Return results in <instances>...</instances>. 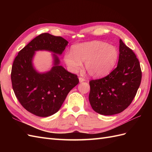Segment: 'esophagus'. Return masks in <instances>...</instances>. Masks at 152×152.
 Instances as JSON below:
<instances>
[{
    "mask_svg": "<svg viewBox=\"0 0 152 152\" xmlns=\"http://www.w3.org/2000/svg\"><path fill=\"white\" fill-rule=\"evenodd\" d=\"M84 81H85V79H84V78H81V77H80V78H79V82H80V83H82V82H84Z\"/></svg>",
    "mask_w": 152,
    "mask_h": 152,
    "instance_id": "obj_1",
    "label": "esophagus"
}]
</instances>
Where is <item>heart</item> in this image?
<instances>
[{
	"mask_svg": "<svg viewBox=\"0 0 152 152\" xmlns=\"http://www.w3.org/2000/svg\"><path fill=\"white\" fill-rule=\"evenodd\" d=\"M118 51L112 45L94 40L74 45L72 51L64 53V61L71 72L80 69L84 62L85 69L89 76L102 77L110 72L117 62Z\"/></svg>",
	"mask_w": 152,
	"mask_h": 152,
	"instance_id": "b5f03b06",
	"label": "heart"
}]
</instances>
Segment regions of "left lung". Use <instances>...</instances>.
<instances>
[{"mask_svg": "<svg viewBox=\"0 0 152 152\" xmlns=\"http://www.w3.org/2000/svg\"><path fill=\"white\" fill-rule=\"evenodd\" d=\"M118 66L104 78L89 82V100L93 110L104 115L127 108L139 88L142 72L136 55L119 40Z\"/></svg>", "mask_w": 152, "mask_h": 152, "instance_id": "1", "label": "left lung"}]
</instances>
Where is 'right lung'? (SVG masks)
Returning a JSON list of instances; mask_svg holds the SVG:
<instances>
[{
    "label": "right lung",
    "mask_w": 152,
    "mask_h": 152,
    "mask_svg": "<svg viewBox=\"0 0 152 152\" xmlns=\"http://www.w3.org/2000/svg\"><path fill=\"white\" fill-rule=\"evenodd\" d=\"M69 42L61 37L43 33L34 38L18 53L11 73L12 88L25 109L39 117H48L59 111L68 93L79 83L73 74L60 65L59 57ZM38 50L53 53L51 69L40 73L35 69L33 59Z\"/></svg>",
    "instance_id": "obj_1"
}]
</instances>
